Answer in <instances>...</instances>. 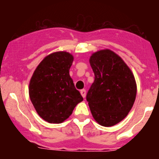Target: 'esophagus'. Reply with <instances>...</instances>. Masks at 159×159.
Wrapping results in <instances>:
<instances>
[{"label": "esophagus", "instance_id": "esophagus-1", "mask_svg": "<svg viewBox=\"0 0 159 159\" xmlns=\"http://www.w3.org/2000/svg\"><path fill=\"white\" fill-rule=\"evenodd\" d=\"M80 92H81V95H82L83 98H85V96H86V90L85 89L81 90V91H80Z\"/></svg>", "mask_w": 159, "mask_h": 159}]
</instances>
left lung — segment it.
Wrapping results in <instances>:
<instances>
[{
	"label": "left lung",
	"mask_w": 159,
	"mask_h": 159,
	"mask_svg": "<svg viewBox=\"0 0 159 159\" xmlns=\"http://www.w3.org/2000/svg\"><path fill=\"white\" fill-rule=\"evenodd\" d=\"M94 81L86 99L93 118L105 127L115 125L129 114L135 100L137 87L131 70L110 50H102L90 57Z\"/></svg>",
	"instance_id": "1"
}]
</instances>
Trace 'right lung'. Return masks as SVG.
I'll return each instance as SVG.
<instances>
[{"mask_svg": "<svg viewBox=\"0 0 159 159\" xmlns=\"http://www.w3.org/2000/svg\"><path fill=\"white\" fill-rule=\"evenodd\" d=\"M73 56L65 51L49 54L30 79V101L40 117L49 123L63 122L83 98L75 87L69 69Z\"/></svg>", "mask_w": 159, "mask_h": 159, "instance_id": "right-lung-1", "label": "right lung"}]
</instances>
